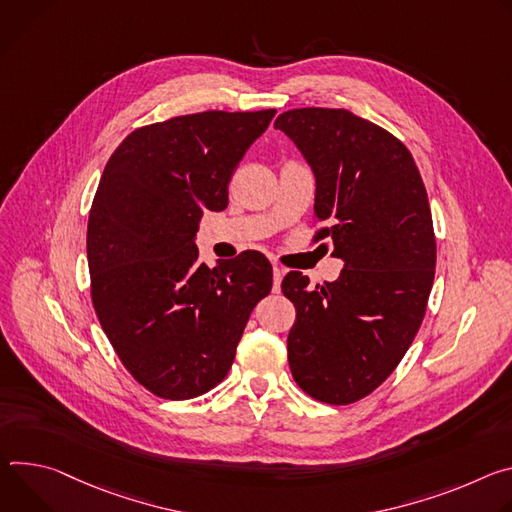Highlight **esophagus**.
<instances>
[{"mask_svg": "<svg viewBox=\"0 0 512 512\" xmlns=\"http://www.w3.org/2000/svg\"><path fill=\"white\" fill-rule=\"evenodd\" d=\"M272 276H274L272 291H274V293H278V291H280V280H282V276H285V268L278 266V264H274V266H272Z\"/></svg>", "mask_w": 512, "mask_h": 512, "instance_id": "esophagus-1", "label": "esophagus"}]
</instances>
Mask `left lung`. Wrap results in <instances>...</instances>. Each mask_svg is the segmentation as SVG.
I'll return each instance as SVG.
<instances>
[{
	"instance_id": "obj_1",
	"label": "left lung",
	"mask_w": 512,
	"mask_h": 512,
	"mask_svg": "<svg viewBox=\"0 0 512 512\" xmlns=\"http://www.w3.org/2000/svg\"><path fill=\"white\" fill-rule=\"evenodd\" d=\"M274 128L315 173L313 242L344 260L315 289L297 270L282 280L297 309L289 366L315 401L350 405L399 366L425 317L437 258L427 191L407 146L348 109H291Z\"/></svg>"
}]
</instances>
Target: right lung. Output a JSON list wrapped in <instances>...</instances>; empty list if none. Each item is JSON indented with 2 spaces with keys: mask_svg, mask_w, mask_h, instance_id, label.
<instances>
[{
  "mask_svg": "<svg viewBox=\"0 0 512 512\" xmlns=\"http://www.w3.org/2000/svg\"><path fill=\"white\" fill-rule=\"evenodd\" d=\"M276 109L201 111L134 130L105 164L87 223L91 301L126 370L152 394L187 401L230 372L252 309L272 289L264 254L199 262L203 211Z\"/></svg>",
  "mask_w": 512,
  "mask_h": 512,
  "instance_id": "1",
  "label": "right lung"
}]
</instances>
